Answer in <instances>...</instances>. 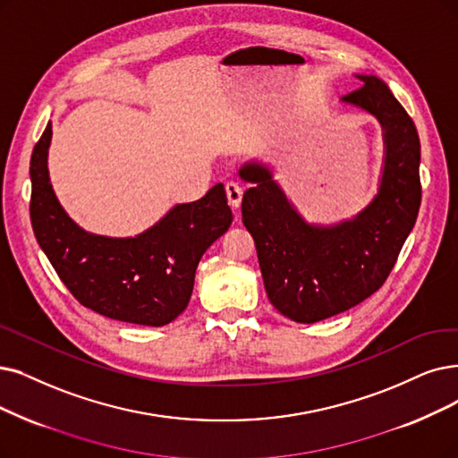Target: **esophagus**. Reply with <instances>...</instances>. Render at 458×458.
Segmentation results:
<instances>
[{
    "label": "esophagus",
    "instance_id": "esophagus-1",
    "mask_svg": "<svg viewBox=\"0 0 458 458\" xmlns=\"http://www.w3.org/2000/svg\"><path fill=\"white\" fill-rule=\"evenodd\" d=\"M225 193H227L229 205H231V207H234V208H239L241 200H242V188H241L239 182L229 180L227 184H225Z\"/></svg>",
    "mask_w": 458,
    "mask_h": 458
}]
</instances>
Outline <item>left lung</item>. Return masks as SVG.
<instances>
[{
    "instance_id": "left-lung-1",
    "label": "left lung",
    "mask_w": 458,
    "mask_h": 458,
    "mask_svg": "<svg viewBox=\"0 0 458 458\" xmlns=\"http://www.w3.org/2000/svg\"><path fill=\"white\" fill-rule=\"evenodd\" d=\"M342 98L374 114L386 131L379 193L350 222L308 225L267 167L248 163L242 222L251 233L268 301L285 318L316 323L345 312L386 284L420 207V144L413 120L377 77Z\"/></svg>"
}]
</instances>
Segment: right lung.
Segmentation results:
<instances>
[{
    "instance_id": "add662e5",
    "label": "right lung",
    "mask_w": 458,
    "mask_h": 458,
    "mask_svg": "<svg viewBox=\"0 0 458 458\" xmlns=\"http://www.w3.org/2000/svg\"><path fill=\"white\" fill-rule=\"evenodd\" d=\"M50 137L48 122L30 161V217L60 280L82 306L105 318L148 327L176 319L190 302L200 258L233 222L224 184L193 203L176 205L135 239L89 234L64 212L52 191Z\"/></svg>"
}]
</instances>
